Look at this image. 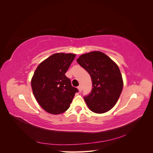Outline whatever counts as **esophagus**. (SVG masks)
<instances>
[{"label": "esophagus", "instance_id": "34e87169", "mask_svg": "<svg viewBox=\"0 0 153 153\" xmlns=\"http://www.w3.org/2000/svg\"><path fill=\"white\" fill-rule=\"evenodd\" d=\"M78 89L79 91V92H81L82 91V87L81 85H79L78 86Z\"/></svg>", "mask_w": 153, "mask_h": 153}]
</instances>
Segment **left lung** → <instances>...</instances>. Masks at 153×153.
Returning a JSON list of instances; mask_svg holds the SVG:
<instances>
[{"instance_id": "left-lung-1", "label": "left lung", "mask_w": 153, "mask_h": 153, "mask_svg": "<svg viewBox=\"0 0 153 153\" xmlns=\"http://www.w3.org/2000/svg\"><path fill=\"white\" fill-rule=\"evenodd\" d=\"M76 61L91 77L92 91L89 95L84 96L88 107L97 114L108 112L117 103L123 88L118 66L99 51L83 54Z\"/></svg>"}]
</instances>
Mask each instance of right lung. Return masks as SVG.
Listing matches in <instances>:
<instances>
[{
    "instance_id": "obj_1",
    "label": "right lung",
    "mask_w": 153,
    "mask_h": 153,
    "mask_svg": "<svg viewBox=\"0 0 153 153\" xmlns=\"http://www.w3.org/2000/svg\"><path fill=\"white\" fill-rule=\"evenodd\" d=\"M75 54L57 53L39 64L31 80L36 100L46 112L60 114L66 111L78 90L65 73Z\"/></svg>"
}]
</instances>
